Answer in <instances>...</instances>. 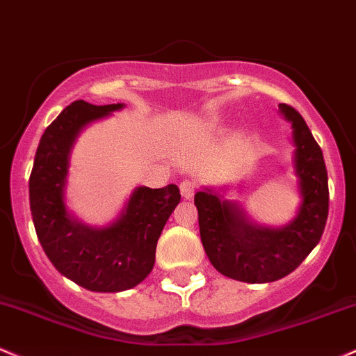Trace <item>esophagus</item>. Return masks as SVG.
Returning a JSON list of instances; mask_svg holds the SVG:
<instances>
[{"mask_svg":"<svg viewBox=\"0 0 356 356\" xmlns=\"http://www.w3.org/2000/svg\"><path fill=\"white\" fill-rule=\"evenodd\" d=\"M195 188H197V185H195V181H191V179H183V181L179 183V191H181V197L185 200H190L193 197Z\"/></svg>","mask_w":356,"mask_h":356,"instance_id":"34e87169","label":"esophagus"}]
</instances>
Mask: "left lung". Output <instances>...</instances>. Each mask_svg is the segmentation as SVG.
<instances>
[{
    "mask_svg": "<svg viewBox=\"0 0 356 356\" xmlns=\"http://www.w3.org/2000/svg\"><path fill=\"white\" fill-rule=\"evenodd\" d=\"M293 124V165L301 203L296 217L282 227L259 225L237 202L203 188L195 195L200 237L211 266L235 281L262 284L293 273L318 245L328 218V173L321 147L296 109L279 104Z\"/></svg>",
    "mask_w": 356,
    "mask_h": 356,
    "instance_id": "left-lung-1",
    "label": "left lung"
}]
</instances>
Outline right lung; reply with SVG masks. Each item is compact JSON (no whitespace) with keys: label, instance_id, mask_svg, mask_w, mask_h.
I'll list each match as a JSON object with an SVG mask.
<instances>
[{"label":"right lung","instance_id":"1","mask_svg":"<svg viewBox=\"0 0 356 356\" xmlns=\"http://www.w3.org/2000/svg\"><path fill=\"white\" fill-rule=\"evenodd\" d=\"M124 104L75 101L47 127L30 175V210L38 241L60 274L95 293H121L153 270L163 227L179 203L177 185L138 186L113 223L92 227L67 209L72 147L83 127Z\"/></svg>","mask_w":356,"mask_h":356}]
</instances>
